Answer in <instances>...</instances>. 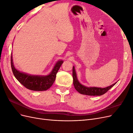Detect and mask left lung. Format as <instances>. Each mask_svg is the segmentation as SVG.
<instances>
[{"mask_svg": "<svg viewBox=\"0 0 133 133\" xmlns=\"http://www.w3.org/2000/svg\"><path fill=\"white\" fill-rule=\"evenodd\" d=\"M73 84L75 89L77 90L79 93L87 95H91V96H100L103 95L109 90L110 89L113 87L116 83L112 84L111 85L108 87L107 88H97V87H87L82 85L78 80L77 77H76V72L75 71L74 66L73 68Z\"/></svg>", "mask_w": 133, "mask_h": 133, "instance_id": "left-lung-1", "label": "left lung"}]
</instances>
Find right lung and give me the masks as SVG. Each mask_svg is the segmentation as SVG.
I'll return each mask as SVG.
<instances>
[{
    "mask_svg": "<svg viewBox=\"0 0 133 133\" xmlns=\"http://www.w3.org/2000/svg\"><path fill=\"white\" fill-rule=\"evenodd\" d=\"M63 63L62 60L58 61L56 63L50 74L48 75H31L21 73L15 69L12 59V53H11V67L15 77L24 87L34 91H44L49 89L53 84L56 78V75Z\"/></svg>",
    "mask_w": 133,
    "mask_h": 133,
    "instance_id": "right-lung-1",
    "label": "right lung"
}]
</instances>
